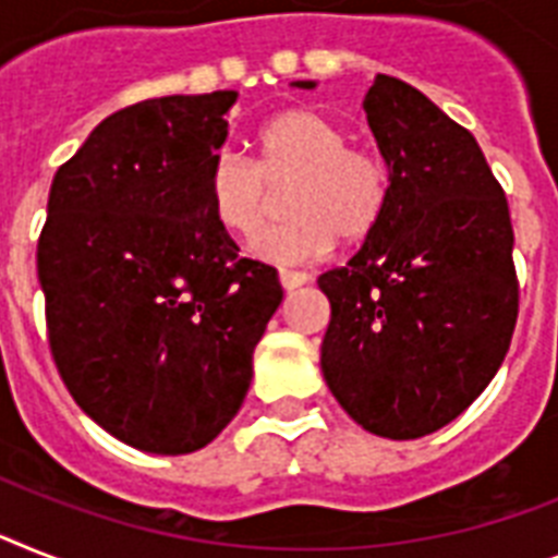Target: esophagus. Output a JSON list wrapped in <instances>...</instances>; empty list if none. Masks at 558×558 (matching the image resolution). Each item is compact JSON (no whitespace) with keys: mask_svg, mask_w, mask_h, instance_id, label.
<instances>
[{"mask_svg":"<svg viewBox=\"0 0 558 558\" xmlns=\"http://www.w3.org/2000/svg\"><path fill=\"white\" fill-rule=\"evenodd\" d=\"M279 282H282V288L290 293V290L307 284V276L299 274V270H279Z\"/></svg>","mask_w":558,"mask_h":558,"instance_id":"1","label":"esophagus"}]
</instances>
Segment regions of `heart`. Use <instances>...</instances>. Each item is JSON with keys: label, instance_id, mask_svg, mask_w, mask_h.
<instances>
[{"label": "heart", "instance_id": "b5f03b06", "mask_svg": "<svg viewBox=\"0 0 558 558\" xmlns=\"http://www.w3.org/2000/svg\"><path fill=\"white\" fill-rule=\"evenodd\" d=\"M293 177L288 222L262 233L253 256L274 265L319 259L371 236L388 207L390 173L379 154L348 145L342 124L313 108H284L256 131V162L219 154L207 173V202L219 228L251 242L268 216V185Z\"/></svg>", "mask_w": 558, "mask_h": 558}]
</instances>
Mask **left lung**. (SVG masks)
I'll use <instances>...</instances> for the list:
<instances>
[{
	"instance_id": "obj_1",
	"label": "left lung",
	"mask_w": 558,
	"mask_h": 558,
	"mask_svg": "<svg viewBox=\"0 0 558 558\" xmlns=\"http://www.w3.org/2000/svg\"><path fill=\"white\" fill-rule=\"evenodd\" d=\"M362 105L390 193L356 256L319 276L330 302L322 373L365 430L418 439L453 422L508 353L513 228L473 133L422 90L379 73Z\"/></svg>"
}]
</instances>
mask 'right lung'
Returning a JSON list of instances; mask_svg holds the SVG:
<instances>
[{
  "label": "right lung",
  "instance_id": "1",
  "mask_svg": "<svg viewBox=\"0 0 558 558\" xmlns=\"http://www.w3.org/2000/svg\"><path fill=\"white\" fill-rule=\"evenodd\" d=\"M236 96L117 110L50 185L36 247L50 353L82 411L145 453L222 434L282 302L276 270L239 259L207 202Z\"/></svg>",
  "mask_w": 558,
  "mask_h": 558
}]
</instances>
